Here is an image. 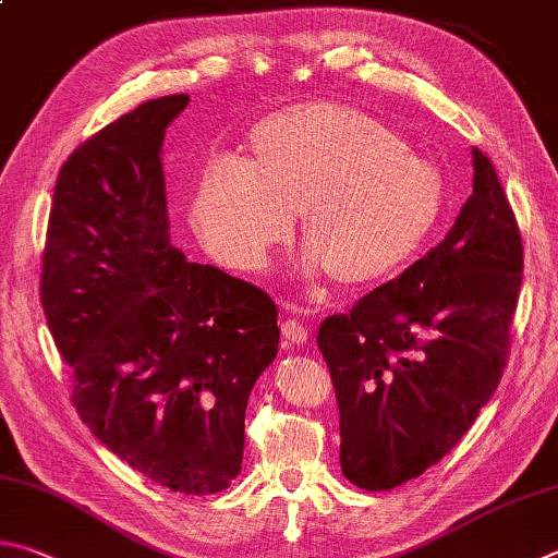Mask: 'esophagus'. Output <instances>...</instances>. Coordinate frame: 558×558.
Instances as JSON below:
<instances>
[{
    "label": "esophagus",
    "mask_w": 558,
    "mask_h": 558,
    "mask_svg": "<svg viewBox=\"0 0 558 558\" xmlns=\"http://www.w3.org/2000/svg\"><path fill=\"white\" fill-rule=\"evenodd\" d=\"M282 339H286V347H300V343H307L310 333L305 324H300L298 319H286L280 324Z\"/></svg>",
    "instance_id": "esophagus-1"
}]
</instances>
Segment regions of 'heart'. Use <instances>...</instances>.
I'll use <instances>...</instances> for the list:
<instances>
[{
	"mask_svg": "<svg viewBox=\"0 0 558 558\" xmlns=\"http://www.w3.org/2000/svg\"><path fill=\"white\" fill-rule=\"evenodd\" d=\"M441 197L439 170L378 119L312 102L258 121L244 163L217 158L202 168L190 227L219 266L258 272L298 211L310 266L339 286H368L417 253Z\"/></svg>",
	"mask_w": 558,
	"mask_h": 558,
	"instance_id": "1",
	"label": "heart"
}]
</instances>
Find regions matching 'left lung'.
<instances>
[{
	"label": "left lung",
	"mask_w": 558,
	"mask_h": 558,
	"mask_svg": "<svg viewBox=\"0 0 558 558\" xmlns=\"http://www.w3.org/2000/svg\"><path fill=\"white\" fill-rule=\"evenodd\" d=\"M522 236L490 158L437 248L319 324L339 404L341 471L392 490L439 463L493 398L510 356Z\"/></svg>",
	"instance_id": "left-lung-1"
}]
</instances>
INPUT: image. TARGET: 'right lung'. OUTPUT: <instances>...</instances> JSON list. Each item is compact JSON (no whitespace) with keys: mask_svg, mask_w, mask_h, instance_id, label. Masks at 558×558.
I'll return each instance as SVG.
<instances>
[{"mask_svg":"<svg viewBox=\"0 0 558 558\" xmlns=\"http://www.w3.org/2000/svg\"><path fill=\"white\" fill-rule=\"evenodd\" d=\"M187 102L150 99L68 156L40 305L89 432L163 488L211 495L241 473L246 402L280 329L260 288L170 244L160 146Z\"/></svg>","mask_w":558,"mask_h":558,"instance_id":"1","label":"right lung"}]
</instances>
